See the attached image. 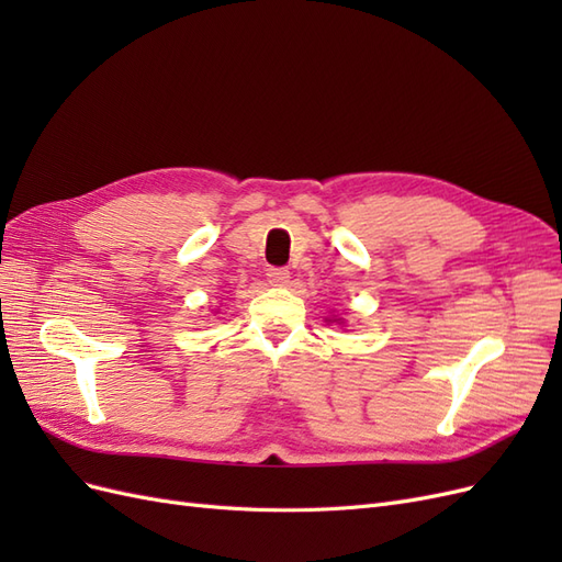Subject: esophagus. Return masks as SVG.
<instances>
[{"label":"esophagus","instance_id":"obj_1","mask_svg":"<svg viewBox=\"0 0 562 562\" xmlns=\"http://www.w3.org/2000/svg\"><path fill=\"white\" fill-rule=\"evenodd\" d=\"M267 281L271 285H277V288H285L288 283H291V271L283 269V267H269L267 269Z\"/></svg>","mask_w":562,"mask_h":562}]
</instances>
